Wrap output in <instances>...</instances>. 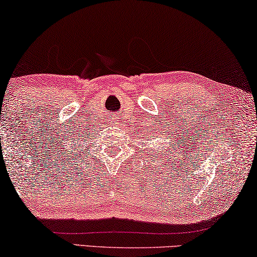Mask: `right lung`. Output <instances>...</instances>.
<instances>
[{
    "label": "right lung",
    "mask_w": 257,
    "mask_h": 257,
    "mask_svg": "<svg viewBox=\"0 0 257 257\" xmlns=\"http://www.w3.org/2000/svg\"><path fill=\"white\" fill-rule=\"evenodd\" d=\"M68 154H70V153H68ZM71 154H72V150H71ZM70 156H71V155H70ZM74 158H75V155H74V156H73Z\"/></svg>",
    "instance_id": "obj_1"
}]
</instances>
